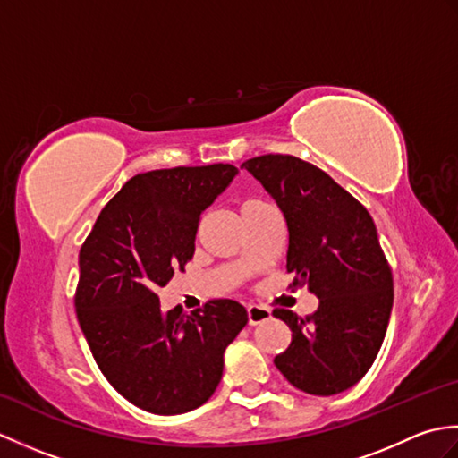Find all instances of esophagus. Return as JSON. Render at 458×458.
<instances>
[{
  "instance_id": "obj_1",
  "label": "esophagus",
  "mask_w": 458,
  "mask_h": 458,
  "mask_svg": "<svg viewBox=\"0 0 458 458\" xmlns=\"http://www.w3.org/2000/svg\"><path fill=\"white\" fill-rule=\"evenodd\" d=\"M271 318V310L259 305H248V323L251 327H256L259 323H266V320Z\"/></svg>"
}]
</instances>
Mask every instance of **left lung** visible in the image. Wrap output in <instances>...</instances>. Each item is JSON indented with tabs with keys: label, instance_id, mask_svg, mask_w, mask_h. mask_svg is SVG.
Listing matches in <instances>:
<instances>
[{
	"label": "left lung",
	"instance_id": "left-lung-1",
	"mask_svg": "<svg viewBox=\"0 0 458 458\" xmlns=\"http://www.w3.org/2000/svg\"><path fill=\"white\" fill-rule=\"evenodd\" d=\"M242 167L284 214L287 271L297 276L295 285H307L318 299L307 318L289 309L274 310L293 333L274 362L301 392H344L374 364L392 315V269L376 224L325 171L293 155H261Z\"/></svg>",
	"mask_w": 458,
	"mask_h": 458
}]
</instances>
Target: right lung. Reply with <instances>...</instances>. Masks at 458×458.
Instances as JSON below:
<instances>
[{"label": "right lung", "mask_w": 458, "mask_h": 458, "mask_svg": "<svg viewBox=\"0 0 458 458\" xmlns=\"http://www.w3.org/2000/svg\"><path fill=\"white\" fill-rule=\"evenodd\" d=\"M236 174L228 163L135 174L81 248L74 307L86 343L114 390L149 413L179 415L207 402L224 350L248 323L232 299L163 313L157 297L192 259L200 214Z\"/></svg>", "instance_id": "1"}]
</instances>
